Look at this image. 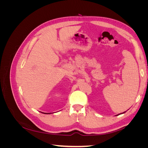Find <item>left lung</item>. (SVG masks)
I'll use <instances>...</instances> for the list:
<instances>
[{"label":"left lung","mask_w":148,"mask_h":148,"mask_svg":"<svg viewBox=\"0 0 148 148\" xmlns=\"http://www.w3.org/2000/svg\"><path fill=\"white\" fill-rule=\"evenodd\" d=\"M125 112H123V113H125Z\"/></svg>","instance_id":"8db88e82"}]
</instances>
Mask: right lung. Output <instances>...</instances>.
<instances>
[{
  "label": "right lung",
  "mask_w": 148,
  "mask_h": 148,
  "mask_svg": "<svg viewBox=\"0 0 148 148\" xmlns=\"http://www.w3.org/2000/svg\"><path fill=\"white\" fill-rule=\"evenodd\" d=\"M44 114H46V113H44Z\"/></svg>",
  "instance_id": "1"
}]
</instances>
